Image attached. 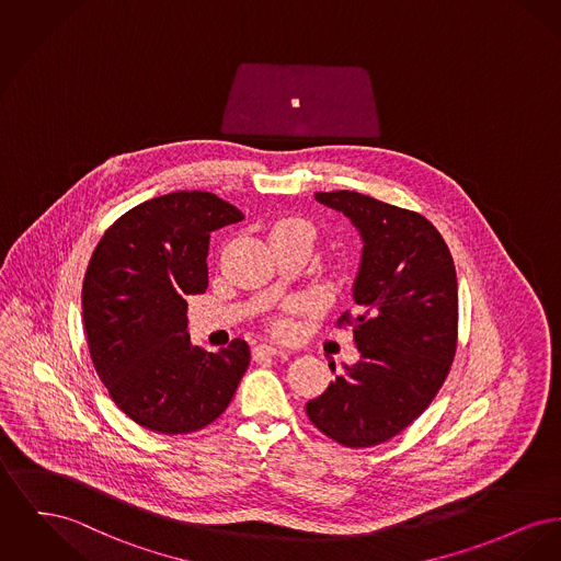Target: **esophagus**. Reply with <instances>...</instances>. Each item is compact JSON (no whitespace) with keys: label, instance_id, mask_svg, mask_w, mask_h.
<instances>
[{"label":"esophagus","instance_id":"34e87169","mask_svg":"<svg viewBox=\"0 0 561 561\" xmlns=\"http://www.w3.org/2000/svg\"><path fill=\"white\" fill-rule=\"evenodd\" d=\"M254 356L256 358H263V356H286V352L284 350H277V347H273V345H259L256 350H254Z\"/></svg>","mask_w":561,"mask_h":561}]
</instances>
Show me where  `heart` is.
<instances>
[{
	"label": "heart",
	"instance_id": "b5f03b06",
	"mask_svg": "<svg viewBox=\"0 0 561 561\" xmlns=\"http://www.w3.org/2000/svg\"><path fill=\"white\" fill-rule=\"evenodd\" d=\"M279 234H300V237H305V239H309L311 241V237H313V229H311V225H307L305 220H298V218H286V220H279V222H275L273 225V229H271V237H279ZM288 329L286 324H279L277 330Z\"/></svg>",
	"mask_w": 561,
	"mask_h": 561
}]
</instances>
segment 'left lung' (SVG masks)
<instances>
[{"label":"left lung","instance_id":"left-lung-1","mask_svg":"<svg viewBox=\"0 0 561 561\" xmlns=\"http://www.w3.org/2000/svg\"><path fill=\"white\" fill-rule=\"evenodd\" d=\"M363 234L356 313L350 327L360 363L343 366L329 390L305 404L334 443L363 449L411 426L445 383L458 350V277L451 252L422 214L360 193H316ZM334 373V366H330Z\"/></svg>","mask_w":561,"mask_h":561}]
</instances>
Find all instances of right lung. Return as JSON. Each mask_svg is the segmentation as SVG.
Listing matches in <instances>:
<instances>
[{
    "label": "right lung",
    "instance_id": "right-lung-1",
    "mask_svg": "<svg viewBox=\"0 0 561 561\" xmlns=\"http://www.w3.org/2000/svg\"><path fill=\"white\" fill-rule=\"evenodd\" d=\"M239 220L243 214L211 193L150 198L103 232L89 261V354L114 404L141 428L188 434L209 426L248 370L243 339L207 354L186 330V297L207 290L209 232Z\"/></svg>",
    "mask_w": 561,
    "mask_h": 561
}]
</instances>
